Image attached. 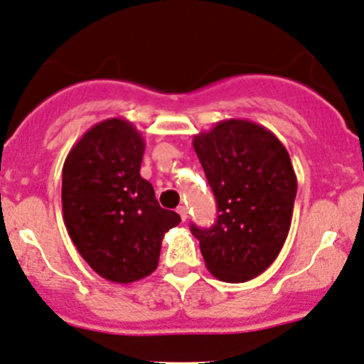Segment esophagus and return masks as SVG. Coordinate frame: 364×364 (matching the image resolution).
<instances>
[{
    "mask_svg": "<svg viewBox=\"0 0 364 364\" xmlns=\"http://www.w3.org/2000/svg\"><path fill=\"white\" fill-rule=\"evenodd\" d=\"M178 214L181 216L183 221H186V218H188V209H186V205H179Z\"/></svg>",
    "mask_w": 364,
    "mask_h": 364,
    "instance_id": "obj_1",
    "label": "esophagus"
}]
</instances>
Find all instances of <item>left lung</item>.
I'll return each instance as SVG.
<instances>
[{
  "label": "left lung",
  "instance_id": "1",
  "mask_svg": "<svg viewBox=\"0 0 364 364\" xmlns=\"http://www.w3.org/2000/svg\"><path fill=\"white\" fill-rule=\"evenodd\" d=\"M218 204L213 227L192 233L208 270L225 282H246L277 258L291 227L296 174L284 144L250 120H221L193 136Z\"/></svg>",
  "mask_w": 364,
  "mask_h": 364
}]
</instances>
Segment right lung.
<instances>
[{
	"label": "right lung",
	"instance_id": "1",
	"mask_svg": "<svg viewBox=\"0 0 364 364\" xmlns=\"http://www.w3.org/2000/svg\"><path fill=\"white\" fill-rule=\"evenodd\" d=\"M141 132L124 118L89 129L63 167V214L73 244L94 272L118 284L159 267L164 233L181 221L141 178Z\"/></svg>",
	"mask_w": 364,
	"mask_h": 364
}]
</instances>
